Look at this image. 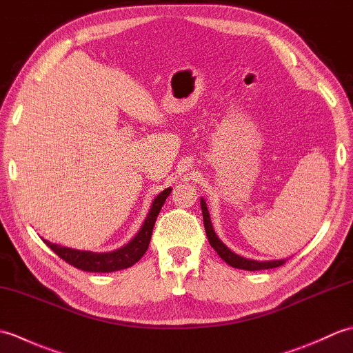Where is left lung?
I'll return each instance as SVG.
<instances>
[{"instance_id":"obj_1","label":"left lung","mask_w":353,"mask_h":353,"mask_svg":"<svg viewBox=\"0 0 353 353\" xmlns=\"http://www.w3.org/2000/svg\"><path fill=\"white\" fill-rule=\"evenodd\" d=\"M201 205V214H203V224L206 230V236L209 239V244L214 247V250L219 253V256L234 268H241V270H249V272H254V270H268V268H276L285 264L287 259H276V261H256V259H249L244 256H239L235 252H232L229 247L224 244L221 239L216 236L215 230L212 228L211 216H209V211L206 206L205 199H200Z\"/></svg>"}]
</instances>
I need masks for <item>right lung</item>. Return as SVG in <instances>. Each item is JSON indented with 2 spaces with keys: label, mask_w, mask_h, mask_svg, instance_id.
Masks as SVG:
<instances>
[{
  "label": "right lung",
  "mask_w": 353,
  "mask_h": 353,
  "mask_svg": "<svg viewBox=\"0 0 353 353\" xmlns=\"http://www.w3.org/2000/svg\"><path fill=\"white\" fill-rule=\"evenodd\" d=\"M170 192H171V188H167L163 190L159 196H156V199L152 201V206H150L147 219L144 220V223H142L138 234L118 250L106 252V253L77 250V249H70V247L50 243L43 238L42 239L59 258H62L63 261L68 262V264L74 265L79 270H83V272L110 273V272H118V270H123L127 267H132L133 264H137V262L144 256V253L147 252L150 239H152L156 219L161 212L165 200H167V197L170 196Z\"/></svg>",
  "instance_id": "1"
}]
</instances>
